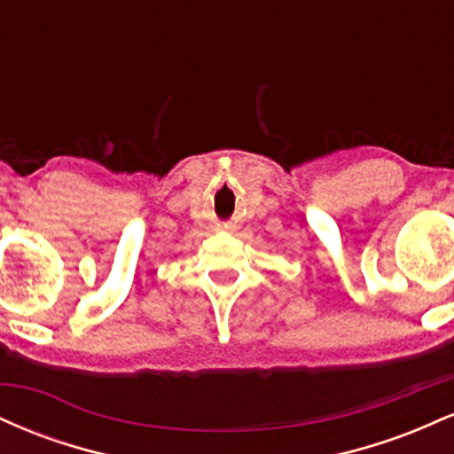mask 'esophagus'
Returning <instances> with one entry per match:
<instances>
[{"instance_id":"esophagus-1","label":"esophagus","mask_w":454,"mask_h":454,"mask_svg":"<svg viewBox=\"0 0 454 454\" xmlns=\"http://www.w3.org/2000/svg\"><path fill=\"white\" fill-rule=\"evenodd\" d=\"M220 228H231V226H228V223H223V226H220Z\"/></svg>"}]
</instances>
